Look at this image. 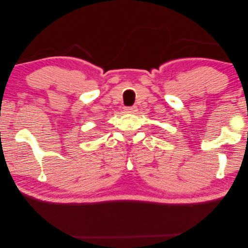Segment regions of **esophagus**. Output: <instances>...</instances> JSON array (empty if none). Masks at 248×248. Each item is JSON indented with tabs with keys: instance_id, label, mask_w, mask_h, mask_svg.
I'll use <instances>...</instances> for the list:
<instances>
[{
	"instance_id": "obj_1",
	"label": "esophagus",
	"mask_w": 248,
	"mask_h": 248,
	"mask_svg": "<svg viewBox=\"0 0 248 248\" xmlns=\"http://www.w3.org/2000/svg\"><path fill=\"white\" fill-rule=\"evenodd\" d=\"M124 110L126 112H134L137 109H136V107H126L124 108Z\"/></svg>"
}]
</instances>
